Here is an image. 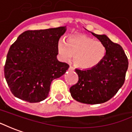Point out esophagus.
Masks as SVG:
<instances>
[{"label":"esophagus","instance_id":"1","mask_svg":"<svg viewBox=\"0 0 132 132\" xmlns=\"http://www.w3.org/2000/svg\"><path fill=\"white\" fill-rule=\"evenodd\" d=\"M69 70H70V71H74V68H73V66H70V67H69Z\"/></svg>","mask_w":132,"mask_h":132}]
</instances>
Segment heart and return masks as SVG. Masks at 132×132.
<instances>
[{
    "mask_svg": "<svg viewBox=\"0 0 132 132\" xmlns=\"http://www.w3.org/2000/svg\"><path fill=\"white\" fill-rule=\"evenodd\" d=\"M57 49L63 61H69L73 56L75 64L83 69L95 67L106 55L104 44L83 35L71 37L67 42L61 39L58 42Z\"/></svg>",
    "mask_w": 132,
    "mask_h": 132,
    "instance_id": "b5f03b06",
    "label": "heart"
}]
</instances>
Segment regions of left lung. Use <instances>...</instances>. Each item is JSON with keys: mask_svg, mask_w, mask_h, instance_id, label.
Here are the masks:
<instances>
[{"mask_svg": "<svg viewBox=\"0 0 132 132\" xmlns=\"http://www.w3.org/2000/svg\"><path fill=\"white\" fill-rule=\"evenodd\" d=\"M90 32L104 44L106 55L94 68L76 69L78 81L71 87L70 93L78 102L95 105L108 101L121 88L129 62L120 45L112 42L107 35Z\"/></svg>", "mask_w": 132, "mask_h": 132, "instance_id": "1", "label": "left lung"}]
</instances>
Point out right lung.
<instances>
[{
	"instance_id": "obj_1",
	"label": "right lung",
	"mask_w": 132,
	"mask_h": 132,
	"mask_svg": "<svg viewBox=\"0 0 132 132\" xmlns=\"http://www.w3.org/2000/svg\"><path fill=\"white\" fill-rule=\"evenodd\" d=\"M66 26L27 30L11 45L4 68L5 80L16 97L39 102L48 97L52 81L69 69L57 59V44Z\"/></svg>"
}]
</instances>
